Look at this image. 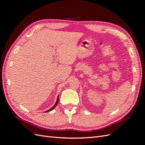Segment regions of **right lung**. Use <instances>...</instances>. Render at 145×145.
Here are the masks:
<instances>
[{"label":"right lung","mask_w":145,"mask_h":145,"mask_svg":"<svg viewBox=\"0 0 145 145\" xmlns=\"http://www.w3.org/2000/svg\"><path fill=\"white\" fill-rule=\"evenodd\" d=\"M58 103H59V95H58V97H57V101H56V103H55V105H54L53 106H52L51 109H50L49 110H48V111H46V112H50V111H52V109H54V108H55V107L57 106V105L58 104Z\"/></svg>","instance_id":"obj_1"}]
</instances>
